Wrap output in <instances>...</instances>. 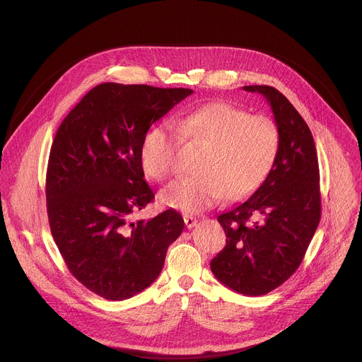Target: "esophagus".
Wrapping results in <instances>:
<instances>
[{"mask_svg": "<svg viewBox=\"0 0 362 362\" xmlns=\"http://www.w3.org/2000/svg\"><path fill=\"white\" fill-rule=\"evenodd\" d=\"M183 219H185V225H186V228H187V229L194 228V226H196V223H197L196 218H193V216H190V215H185V216H183Z\"/></svg>", "mask_w": 362, "mask_h": 362, "instance_id": "34e87169", "label": "esophagus"}]
</instances>
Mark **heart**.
Masks as SVG:
<instances>
[{
	"label": "heart",
	"instance_id": "obj_1",
	"mask_svg": "<svg viewBox=\"0 0 362 362\" xmlns=\"http://www.w3.org/2000/svg\"><path fill=\"white\" fill-rule=\"evenodd\" d=\"M183 141L203 147L194 177H179L160 193L168 208L197 214L221 202L253 193L278 158L281 133L274 120L249 116L229 103L215 101L173 120ZM177 139L166 126L150 129L140 146V165L153 180H165L175 169Z\"/></svg>",
	"mask_w": 362,
	"mask_h": 362
}]
</instances>
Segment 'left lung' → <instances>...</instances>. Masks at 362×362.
<instances>
[{
	"instance_id": "left-lung-1",
	"label": "left lung",
	"mask_w": 362,
	"mask_h": 362,
	"mask_svg": "<svg viewBox=\"0 0 362 362\" xmlns=\"http://www.w3.org/2000/svg\"><path fill=\"white\" fill-rule=\"evenodd\" d=\"M243 90L265 97L281 146L264 183L218 216L226 246L211 269L232 291L259 296L282 285L303 259L321 219L320 168L313 133L289 100L271 86Z\"/></svg>"
}]
</instances>
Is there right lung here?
I'll return each mask as SVG.
<instances>
[{
  "mask_svg": "<svg viewBox=\"0 0 362 362\" xmlns=\"http://www.w3.org/2000/svg\"><path fill=\"white\" fill-rule=\"evenodd\" d=\"M190 88L103 83L60 124L51 146L47 214L63 259L87 289L123 300L150 286L185 222L176 211L132 221L154 197L140 165L153 123Z\"/></svg>",
  "mask_w": 362,
  "mask_h": 362,
  "instance_id": "1",
  "label": "right lung"
}]
</instances>
